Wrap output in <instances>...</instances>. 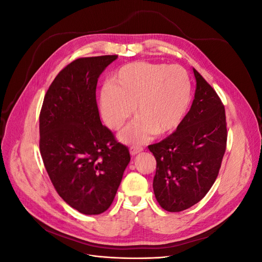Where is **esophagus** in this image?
Here are the masks:
<instances>
[{
	"label": "esophagus",
	"mask_w": 262,
	"mask_h": 262,
	"mask_svg": "<svg viewBox=\"0 0 262 262\" xmlns=\"http://www.w3.org/2000/svg\"><path fill=\"white\" fill-rule=\"evenodd\" d=\"M142 150H143V147H142V146H131L130 147V154L132 156H134V155L139 154L140 152H142Z\"/></svg>",
	"instance_id": "34e87169"
}]
</instances>
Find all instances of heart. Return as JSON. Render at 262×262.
<instances>
[{"instance_id": "b5f03b06", "label": "heart", "mask_w": 262, "mask_h": 262, "mask_svg": "<svg viewBox=\"0 0 262 262\" xmlns=\"http://www.w3.org/2000/svg\"><path fill=\"white\" fill-rule=\"evenodd\" d=\"M191 101V82L180 66L138 61L118 69L99 94L101 116L109 128L121 129L134 112L139 116L121 134L126 144H142L154 134L175 130Z\"/></svg>"}]
</instances>
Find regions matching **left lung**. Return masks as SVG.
<instances>
[{
  "instance_id": "1",
  "label": "left lung",
  "mask_w": 262,
  "mask_h": 262,
  "mask_svg": "<svg viewBox=\"0 0 262 262\" xmlns=\"http://www.w3.org/2000/svg\"><path fill=\"white\" fill-rule=\"evenodd\" d=\"M193 74L196 87L191 108L175 132L148 145L156 160L154 194L168 212L187 210L208 193L226 149L224 106L194 69Z\"/></svg>"
}]
</instances>
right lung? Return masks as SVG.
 <instances>
[{"label": "right lung", "instance_id": "1", "mask_svg": "<svg viewBox=\"0 0 262 262\" xmlns=\"http://www.w3.org/2000/svg\"><path fill=\"white\" fill-rule=\"evenodd\" d=\"M118 55L80 58L55 76L43 99L40 154L59 195L96 215L112 205L130 162L126 146L102 125L96 101L99 75Z\"/></svg>", "mask_w": 262, "mask_h": 262}]
</instances>
